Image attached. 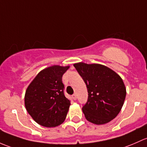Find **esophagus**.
<instances>
[{"label":"esophagus","mask_w":147,"mask_h":147,"mask_svg":"<svg viewBox=\"0 0 147 147\" xmlns=\"http://www.w3.org/2000/svg\"><path fill=\"white\" fill-rule=\"evenodd\" d=\"M72 98H73V99L74 100H76L77 99V95H76V93H74L73 96H72Z\"/></svg>","instance_id":"obj_1"}]
</instances>
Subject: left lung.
<instances>
[{
  "label": "left lung",
  "mask_w": 147,
  "mask_h": 147,
  "mask_svg": "<svg viewBox=\"0 0 147 147\" xmlns=\"http://www.w3.org/2000/svg\"><path fill=\"white\" fill-rule=\"evenodd\" d=\"M74 67L87 87L88 101L82 110L88 122L104 125L115 118L123 106L126 88L122 78L105 65L76 63Z\"/></svg>",
  "instance_id": "obj_1"
}]
</instances>
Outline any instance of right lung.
<instances>
[{
    "mask_svg": "<svg viewBox=\"0 0 147 147\" xmlns=\"http://www.w3.org/2000/svg\"><path fill=\"white\" fill-rule=\"evenodd\" d=\"M70 66L53 65L40 71L25 95L27 111L37 123L55 127L64 122L71 100L63 94V74Z\"/></svg>",
    "mask_w": 147,
    "mask_h": 147,
    "instance_id": "1",
    "label": "right lung"
}]
</instances>
